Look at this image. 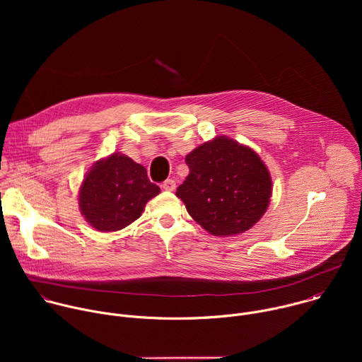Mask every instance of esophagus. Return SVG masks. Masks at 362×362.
Returning a JSON list of instances; mask_svg holds the SVG:
<instances>
[{"label":"esophagus","mask_w":362,"mask_h":362,"mask_svg":"<svg viewBox=\"0 0 362 362\" xmlns=\"http://www.w3.org/2000/svg\"><path fill=\"white\" fill-rule=\"evenodd\" d=\"M162 187L168 192H173L176 189V182L173 179H166L163 183H162Z\"/></svg>","instance_id":"1"}]
</instances>
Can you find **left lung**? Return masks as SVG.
Here are the masks:
<instances>
[{
	"mask_svg": "<svg viewBox=\"0 0 362 362\" xmlns=\"http://www.w3.org/2000/svg\"><path fill=\"white\" fill-rule=\"evenodd\" d=\"M186 165L189 176L176 194L204 230L215 236L243 233L267 212L271 175L250 147L219 136L190 151Z\"/></svg>",
	"mask_w": 362,
	"mask_h": 362,
	"instance_id": "obj_1",
	"label": "left lung"
}]
</instances>
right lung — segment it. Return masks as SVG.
Listing matches in <instances>:
<instances>
[{"instance_id": "1", "label": "right lung", "mask_w": 362, "mask_h": 362, "mask_svg": "<svg viewBox=\"0 0 362 362\" xmlns=\"http://www.w3.org/2000/svg\"><path fill=\"white\" fill-rule=\"evenodd\" d=\"M160 193L146 169L120 153L98 160L81 183L78 204L86 221L100 232H115L140 218L146 203Z\"/></svg>"}]
</instances>
